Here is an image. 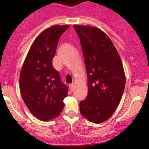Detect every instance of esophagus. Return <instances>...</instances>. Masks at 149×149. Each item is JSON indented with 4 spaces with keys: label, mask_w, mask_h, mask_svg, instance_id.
Wrapping results in <instances>:
<instances>
[{
    "label": "esophagus",
    "mask_w": 149,
    "mask_h": 149,
    "mask_svg": "<svg viewBox=\"0 0 149 149\" xmlns=\"http://www.w3.org/2000/svg\"><path fill=\"white\" fill-rule=\"evenodd\" d=\"M70 90L71 91H73V89H74V84H70Z\"/></svg>",
    "instance_id": "obj_1"
}]
</instances>
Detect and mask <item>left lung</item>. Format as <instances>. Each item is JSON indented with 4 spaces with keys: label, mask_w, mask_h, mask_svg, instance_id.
I'll return each instance as SVG.
<instances>
[{
    "label": "left lung",
    "mask_w": 149,
    "mask_h": 149,
    "mask_svg": "<svg viewBox=\"0 0 149 149\" xmlns=\"http://www.w3.org/2000/svg\"><path fill=\"white\" fill-rule=\"evenodd\" d=\"M74 28L80 39L88 75V94L79 104L80 113L92 123H104L114 114L125 87L120 57L101 29L77 25Z\"/></svg>",
    "instance_id": "obj_1"
}]
</instances>
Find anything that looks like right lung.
Returning <instances> with one entry per match:
<instances>
[{
  "instance_id": "1",
  "label": "right lung",
  "mask_w": 149,
  "mask_h": 149,
  "mask_svg": "<svg viewBox=\"0 0 149 149\" xmlns=\"http://www.w3.org/2000/svg\"><path fill=\"white\" fill-rule=\"evenodd\" d=\"M69 25H53L36 37L22 66L19 87L22 98L33 115L51 120L60 114L68 88L62 83L52 60L59 37Z\"/></svg>"
}]
</instances>
